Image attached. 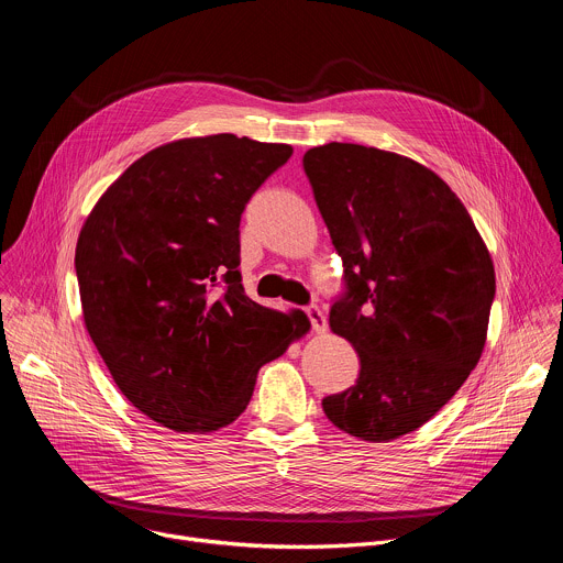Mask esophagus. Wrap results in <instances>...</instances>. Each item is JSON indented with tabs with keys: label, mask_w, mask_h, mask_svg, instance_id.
<instances>
[{
	"label": "esophagus",
	"mask_w": 563,
	"mask_h": 563,
	"mask_svg": "<svg viewBox=\"0 0 563 563\" xmlns=\"http://www.w3.org/2000/svg\"><path fill=\"white\" fill-rule=\"evenodd\" d=\"M305 311H307V318H309V323H311V330L318 332V334H323L328 330V316H325V311L320 309L318 305H309Z\"/></svg>",
	"instance_id": "obj_1"
}]
</instances>
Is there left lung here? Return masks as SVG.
I'll use <instances>...</instances> for the list:
<instances>
[{"label": "left lung", "mask_w": 563, "mask_h": 563, "mask_svg": "<svg viewBox=\"0 0 563 563\" xmlns=\"http://www.w3.org/2000/svg\"><path fill=\"white\" fill-rule=\"evenodd\" d=\"M302 167L343 261L330 328L361 358L323 410L352 437L391 441L430 421L478 363L495 267L463 202L415 159L330 142Z\"/></svg>", "instance_id": "obj_1"}]
</instances>
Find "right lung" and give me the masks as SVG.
<instances>
[{"label":"right lung","instance_id":"obj_1","mask_svg":"<svg viewBox=\"0 0 563 563\" xmlns=\"http://www.w3.org/2000/svg\"><path fill=\"white\" fill-rule=\"evenodd\" d=\"M291 157L233 133L142 155L77 238L85 323L115 385L176 432H213L250 406L258 369L309 330L254 302L240 276V216Z\"/></svg>","mask_w":563,"mask_h":563}]
</instances>
